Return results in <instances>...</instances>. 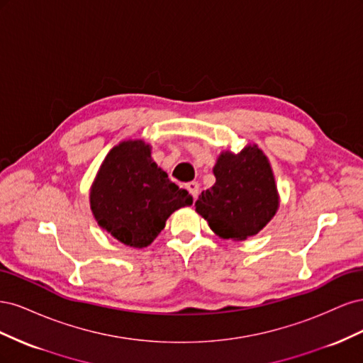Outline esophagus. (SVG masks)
Here are the masks:
<instances>
[{
	"label": "esophagus",
	"mask_w": 363,
	"mask_h": 363,
	"mask_svg": "<svg viewBox=\"0 0 363 363\" xmlns=\"http://www.w3.org/2000/svg\"><path fill=\"white\" fill-rule=\"evenodd\" d=\"M186 189L189 191V194L194 196V200H195L196 195H199V191H200V184L196 182H189V183H186Z\"/></svg>",
	"instance_id": "obj_1"
}]
</instances>
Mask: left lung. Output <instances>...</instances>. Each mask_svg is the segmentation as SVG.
Here are the masks:
<instances>
[{"label":"left lung","mask_w":363,"mask_h":363,"mask_svg":"<svg viewBox=\"0 0 363 363\" xmlns=\"http://www.w3.org/2000/svg\"><path fill=\"white\" fill-rule=\"evenodd\" d=\"M215 184L201 192L195 212L212 232L232 240L257 235L280 207L277 183L268 157L256 144L239 152H219L213 167Z\"/></svg>","instance_id":"1"}]
</instances>
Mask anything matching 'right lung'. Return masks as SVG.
<instances>
[{
    "label": "right lung",
    "instance_id": "obj_1",
    "mask_svg": "<svg viewBox=\"0 0 363 363\" xmlns=\"http://www.w3.org/2000/svg\"><path fill=\"white\" fill-rule=\"evenodd\" d=\"M89 203L95 221L107 233L127 247L145 248L175 211L192 204V195L157 167L144 139H127L107 152Z\"/></svg>",
    "mask_w": 363,
    "mask_h": 363
}]
</instances>
